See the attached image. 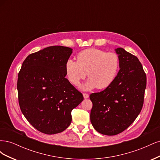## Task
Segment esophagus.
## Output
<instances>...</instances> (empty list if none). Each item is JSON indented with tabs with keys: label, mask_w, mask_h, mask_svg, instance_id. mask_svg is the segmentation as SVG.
Listing matches in <instances>:
<instances>
[{
	"label": "esophagus",
	"mask_w": 160,
	"mask_h": 160,
	"mask_svg": "<svg viewBox=\"0 0 160 160\" xmlns=\"http://www.w3.org/2000/svg\"><path fill=\"white\" fill-rule=\"evenodd\" d=\"M83 98L85 99H88L89 98V95L88 93H83Z\"/></svg>",
	"instance_id": "esophagus-1"
}]
</instances>
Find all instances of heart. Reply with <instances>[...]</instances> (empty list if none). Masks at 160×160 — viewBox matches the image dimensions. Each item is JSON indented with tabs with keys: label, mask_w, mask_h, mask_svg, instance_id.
Masks as SVG:
<instances>
[{
	"label": "heart",
	"mask_w": 160,
	"mask_h": 160,
	"mask_svg": "<svg viewBox=\"0 0 160 160\" xmlns=\"http://www.w3.org/2000/svg\"><path fill=\"white\" fill-rule=\"evenodd\" d=\"M119 58L114 52L89 48L79 52L77 61L68 59L65 65V75L71 83L77 85L87 75L89 78L79 86L84 91L98 88L105 89L112 84L119 69Z\"/></svg>",
	"instance_id": "1"
}]
</instances>
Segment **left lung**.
Wrapping results in <instances>:
<instances>
[{
	"label": "left lung",
	"mask_w": 160,
	"mask_h": 160,
	"mask_svg": "<svg viewBox=\"0 0 160 160\" xmlns=\"http://www.w3.org/2000/svg\"><path fill=\"white\" fill-rule=\"evenodd\" d=\"M119 71L108 88L89 96L93 103L91 122L99 133L115 135L126 129L141 111L146 88V75L137 57L123 48L115 49Z\"/></svg>",
	"instance_id": "1"
}]
</instances>
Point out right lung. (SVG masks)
<instances>
[{
  "instance_id": "right-lung-1",
  "label": "right lung",
  "mask_w": 160,
  "mask_h": 160,
  "mask_svg": "<svg viewBox=\"0 0 160 160\" xmlns=\"http://www.w3.org/2000/svg\"><path fill=\"white\" fill-rule=\"evenodd\" d=\"M71 48L51 46L28 55L18 75V103L32 126L45 134L63 132L71 123V111L83 96L65 78V65Z\"/></svg>"
}]
</instances>
